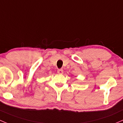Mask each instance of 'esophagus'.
<instances>
[{"instance_id": "1", "label": "esophagus", "mask_w": 123, "mask_h": 123, "mask_svg": "<svg viewBox=\"0 0 123 123\" xmlns=\"http://www.w3.org/2000/svg\"><path fill=\"white\" fill-rule=\"evenodd\" d=\"M57 73L59 74H62L63 73V70L62 69H59L57 70Z\"/></svg>"}]
</instances>
